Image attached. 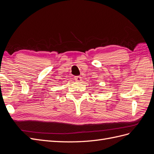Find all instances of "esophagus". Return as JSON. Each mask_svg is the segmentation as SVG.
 <instances>
[{
  "label": "esophagus",
  "instance_id": "obj_1",
  "mask_svg": "<svg viewBox=\"0 0 154 154\" xmlns=\"http://www.w3.org/2000/svg\"><path fill=\"white\" fill-rule=\"evenodd\" d=\"M74 80H75L78 82H80L82 79V77H80V76H75L74 77Z\"/></svg>",
  "mask_w": 154,
  "mask_h": 154
}]
</instances>
